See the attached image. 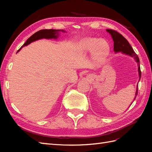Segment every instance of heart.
<instances>
[{"label": "heart", "instance_id": "obj_1", "mask_svg": "<svg viewBox=\"0 0 152 152\" xmlns=\"http://www.w3.org/2000/svg\"><path fill=\"white\" fill-rule=\"evenodd\" d=\"M80 49L86 51H91L94 50V56L95 59L101 61L107 54L109 46L104 40H99L96 38H85L80 42L78 44Z\"/></svg>", "mask_w": 152, "mask_h": 152}]
</instances>
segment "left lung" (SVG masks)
I'll return each instance as SVG.
<instances>
[{"mask_svg":"<svg viewBox=\"0 0 152 152\" xmlns=\"http://www.w3.org/2000/svg\"><path fill=\"white\" fill-rule=\"evenodd\" d=\"M106 31L111 34L112 38L113 40H114V51L115 52H121L124 54L128 55V56H131L134 58L135 61L138 63V74H139V80L141 78V71H140V61L139 58H138L137 55L135 53L133 49L132 48L131 46L129 43V42L126 40L124 37L122 36L121 34H119L118 32L116 31L112 30V29H106ZM138 86L137 87L136 90V94H135V97L134 99H136V96L138 94Z\"/></svg>","mask_w":152,"mask_h":152,"instance_id":"1","label":"left lung"}]
</instances>
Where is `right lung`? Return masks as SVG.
Masks as SVG:
<instances>
[{"label": "right lung", "instance_id": "add662e5", "mask_svg": "<svg viewBox=\"0 0 152 152\" xmlns=\"http://www.w3.org/2000/svg\"><path fill=\"white\" fill-rule=\"evenodd\" d=\"M59 31L65 32L63 30H56V29H42L40 30L39 31H37V33H35L34 34L32 35L31 37H29L25 42V43L21 47L22 48L23 47L26 46L27 45L33 42L34 41H36L38 40L42 39V38H47V39H51V38H56L59 36ZM21 48L18 50V51L21 50Z\"/></svg>", "mask_w": 152, "mask_h": 152}]
</instances>
